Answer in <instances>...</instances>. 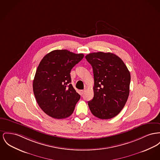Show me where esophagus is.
I'll return each instance as SVG.
<instances>
[{"label":"esophagus","instance_id":"obj_1","mask_svg":"<svg viewBox=\"0 0 160 160\" xmlns=\"http://www.w3.org/2000/svg\"><path fill=\"white\" fill-rule=\"evenodd\" d=\"M85 90H80V91H79V92H80V94L81 95H83V94L85 93Z\"/></svg>","mask_w":160,"mask_h":160}]
</instances>
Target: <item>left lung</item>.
I'll use <instances>...</instances> for the list:
<instances>
[{"label":"left lung","instance_id":"obj_1","mask_svg":"<svg viewBox=\"0 0 160 160\" xmlns=\"http://www.w3.org/2000/svg\"><path fill=\"white\" fill-rule=\"evenodd\" d=\"M94 73V98L88 102L96 117L106 120L117 115L129 95L130 72L119 57L111 52H98L85 57Z\"/></svg>","mask_w":160,"mask_h":160}]
</instances>
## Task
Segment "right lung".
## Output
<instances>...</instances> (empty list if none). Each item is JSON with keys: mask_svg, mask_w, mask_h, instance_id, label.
<instances>
[{"mask_svg": "<svg viewBox=\"0 0 160 160\" xmlns=\"http://www.w3.org/2000/svg\"><path fill=\"white\" fill-rule=\"evenodd\" d=\"M83 57V54L57 49L40 62L33 80V92L38 106L48 115L63 119L74 112L80 95L71 84L70 72Z\"/></svg>", "mask_w": 160, "mask_h": 160, "instance_id": "add662e5", "label": "right lung"}]
</instances>
